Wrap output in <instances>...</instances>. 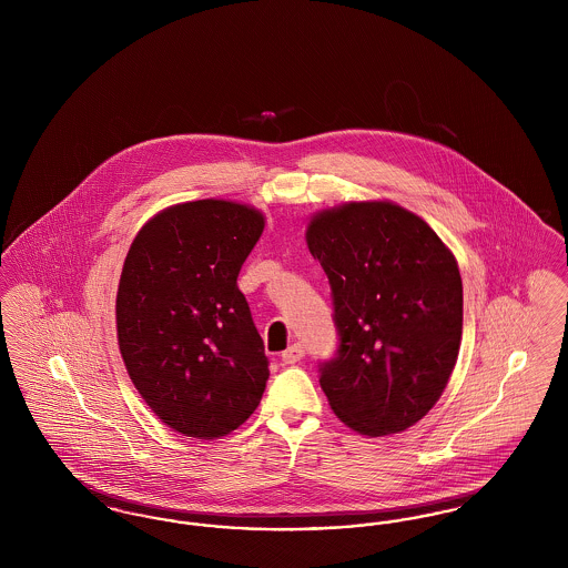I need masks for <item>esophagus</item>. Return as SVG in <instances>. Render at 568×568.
I'll return each mask as SVG.
<instances>
[{"label":"esophagus","mask_w":568,"mask_h":568,"mask_svg":"<svg viewBox=\"0 0 568 568\" xmlns=\"http://www.w3.org/2000/svg\"><path fill=\"white\" fill-rule=\"evenodd\" d=\"M302 355H304V347L300 343H294L290 349L283 352L281 357H283V364H296L302 359Z\"/></svg>","instance_id":"34e87169"}]
</instances>
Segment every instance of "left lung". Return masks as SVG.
Returning a JSON list of instances; mask_svg holds the SVG:
<instances>
[{
	"mask_svg": "<svg viewBox=\"0 0 568 568\" xmlns=\"http://www.w3.org/2000/svg\"><path fill=\"white\" fill-rule=\"evenodd\" d=\"M306 244L329 278L341 334L320 378L329 408L353 433H405L456 368L462 276L452 248L389 200L317 211Z\"/></svg>",
	"mask_w": 568,
	"mask_h": 568,
	"instance_id": "left-lung-1",
	"label": "left lung"
}]
</instances>
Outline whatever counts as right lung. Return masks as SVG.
Listing matches in <instances>:
<instances>
[{"label": "right lung", "mask_w": 568, "mask_h": 568, "mask_svg": "<svg viewBox=\"0 0 568 568\" xmlns=\"http://www.w3.org/2000/svg\"><path fill=\"white\" fill-rule=\"evenodd\" d=\"M266 216L234 200H193L151 216L116 290V341L146 406L183 436L215 440L257 408L271 375L236 285Z\"/></svg>", "instance_id": "1"}]
</instances>
